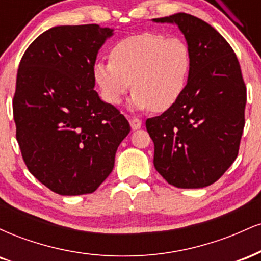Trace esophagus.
<instances>
[{
	"instance_id": "obj_1",
	"label": "esophagus",
	"mask_w": 261,
	"mask_h": 261,
	"mask_svg": "<svg viewBox=\"0 0 261 261\" xmlns=\"http://www.w3.org/2000/svg\"><path fill=\"white\" fill-rule=\"evenodd\" d=\"M130 125H131V128L133 130H139L141 127V125H142V120H140V119L137 118H133L130 119Z\"/></svg>"
}]
</instances>
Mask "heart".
Wrapping results in <instances>:
<instances>
[{
  "instance_id": "heart-1",
  "label": "heart",
  "mask_w": 261,
  "mask_h": 261,
  "mask_svg": "<svg viewBox=\"0 0 261 261\" xmlns=\"http://www.w3.org/2000/svg\"><path fill=\"white\" fill-rule=\"evenodd\" d=\"M109 58L93 67L101 99L116 106L133 82L130 106L135 109H169L184 93L191 70L190 49L182 39L151 32L122 39Z\"/></svg>"
}]
</instances>
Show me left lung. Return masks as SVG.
Segmentation results:
<instances>
[{"label": "left lung", "mask_w": 261, "mask_h": 261, "mask_svg": "<svg viewBox=\"0 0 261 261\" xmlns=\"http://www.w3.org/2000/svg\"><path fill=\"white\" fill-rule=\"evenodd\" d=\"M154 22L175 23L191 54L181 97L146 120L154 168L173 187H208L238 155L247 103L241 65L226 39L200 18L181 12Z\"/></svg>", "instance_id": "1"}]
</instances>
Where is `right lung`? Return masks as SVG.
<instances>
[{"instance_id":"right-lung-1","label":"right lung","mask_w":261,"mask_h":261,"mask_svg":"<svg viewBox=\"0 0 261 261\" xmlns=\"http://www.w3.org/2000/svg\"><path fill=\"white\" fill-rule=\"evenodd\" d=\"M113 34L98 24L44 32L19 62L13 116L27 168L60 195L97 190L130 133L125 116L94 91L98 50Z\"/></svg>"}]
</instances>
